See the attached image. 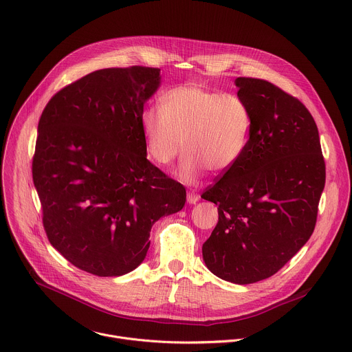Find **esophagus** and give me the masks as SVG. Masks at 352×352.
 I'll return each mask as SVG.
<instances>
[{
  "label": "esophagus",
  "mask_w": 352,
  "mask_h": 352,
  "mask_svg": "<svg viewBox=\"0 0 352 352\" xmlns=\"http://www.w3.org/2000/svg\"><path fill=\"white\" fill-rule=\"evenodd\" d=\"M186 199H188V203H189V204H196V203L199 201L200 196H199V193H196L195 190H189L188 195H186Z\"/></svg>",
  "instance_id": "esophagus-1"
}]
</instances>
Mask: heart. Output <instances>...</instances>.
Segmentation results:
<instances>
[{"mask_svg":"<svg viewBox=\"0 0 352 352\" xmlns=\"http://www.w3.org/2000/svg\"><path fill=\"white\" fill-rule=\"evenodd\" d=\"M141 126L148 153L159 164H170L184 146L181 177L192 182L204 168L221 174L241 159L252 115L234 93L185 85L166 91L160 108H146Z\"/></svg>","mask_w":352,"mask_h":352,"instance_id":"obj_1","label":"heart"}]
</instances>
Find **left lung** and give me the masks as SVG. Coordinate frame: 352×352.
<instances>
[{"label": "left lung", "instance_id": "obj_1", "mask_svg": "<svg viewBox=\"0 0 352 352\" xmlns=\"http://www.w3.org/2000/svg\"><path fill=\"white\" fill-rule=\"evenodd\" d=\"M252 129L241 159L201 195L218 206L203 244L217 277L245 285L276 274L311 237L325 186L314 118L296 97L258 78H237Z\"/></svg>", "mask_w": 352, "mask_h": 352}]
</instances>
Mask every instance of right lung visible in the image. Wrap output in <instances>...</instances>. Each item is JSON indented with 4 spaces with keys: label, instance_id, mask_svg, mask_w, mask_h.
<instances>
[{
    "label": "right lung",
    "instance_id": "obj_1",
    "mask_svg": "<svg viewBox=\"0 0 352 352\" xmlns=\"http://www.w3.org/2000/svg\"><path fill=\"white\" fill-rule=\"evenodd\" d=\"M160 85L152 67L104 68L46 104L32 157L49 243L75 267L118 277L145 259L156 221L186 190L146 159L141 115Z\"/></svg>",
    "mask_w": 352,
    "mask_h": 352
}]
</instances>
